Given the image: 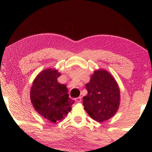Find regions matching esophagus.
I'll return each mask as SVG.
<instances>
[{"label":"esophagus","instance_id":"esophagus-1","mask_svg":"<svg viewBox=\"0 0 152 152\" xmlns=\"http://www.w3.org/2000/svg\"><path fill=\"white\" fill-rule=\"evenodd\" d=\"M75 100H76V102L80 103V102H82V97H78V98H76Z\"/></svg>","mask_w":152,"mask_h":152}]
</instances>
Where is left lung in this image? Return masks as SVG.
Returning <instances> with one entry per match:
<instances>
[{
    "label": "left lung",
    "instance_id": "left-lung-1",
    "mask_svg": "<svg viewBox=\"0 0 152 152\" xmlns=\"http://www.w3.org/2000/svg\"><path fill=\"white\" fill-rule=\"evenodd\" d=\"M85 88L88 93L83 103L88 114L99 122L114 116L119 107L120 90L109 72L95 71Z\"/></svg>",
    "mask_w": 152,
    "mask_h": 152
}]
</instances>
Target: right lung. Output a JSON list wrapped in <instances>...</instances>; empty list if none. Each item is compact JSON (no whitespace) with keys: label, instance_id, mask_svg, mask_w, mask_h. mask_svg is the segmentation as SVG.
Returning a JSON list of instances; mask_svg holds the SVG:
<instances>
[{"label":"right lung","instance_id":"1","mask_svg":"<svg viewBox=\"0 0 152 152\" xmlns=\"http://www.w3.org/2000/svg\"><path fill=\"white\" fill-rule=\"evenodd\" d=\"M59 76L55 69H45L36 78L30 91L34 107L38 114L52 122L64 118L74 103L69 98L66 85L57 82Z\"/></svg>","mask_w":152,"mask_h":152}]
</instances>
